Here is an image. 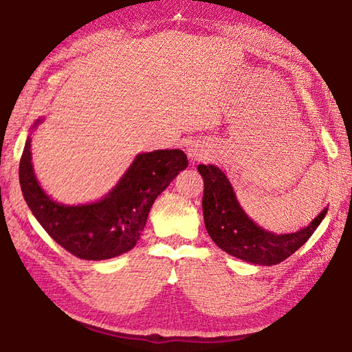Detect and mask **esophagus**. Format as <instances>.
I'll return each instance as SVG.
<instances>
[{"label":"esophagus","mask_w":352,"mask_h":352,"mask_svg":"<svg viewBox=\"0 0 352 352\" xmlns=\"http://www.w3.org/2000/svg\"><path fill=\"white\" fill-rule=\"evenodd\" d=\"M188 155L192 162H199V160H204L207 153L204 149H201V146H198L197 144H192L188 146Z\"/></svg>","instance_id":"esophagus-1"}]
</instances>
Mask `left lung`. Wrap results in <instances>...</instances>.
Listing matches in <instances>:
<instances>
[{
  "label": "left lung",
  "mask_w": 352,
  "mask_h": 352,
  "mask_svg": "<svg viewBox=\"0 0 352 352\" xmlns=\"http://www.w3.org/2000/svg\"><path fill=\"white\" fill-rule=\"evenodd\" d=\"M204 180L203 213L212 241L230 256L261 266L278 265L309 241L328 208L295 233L275 234L257 226L239 204L227 175L214 164H199Z\"/></svg>",
  "instance_id": "obj_1"
}]
</instances>
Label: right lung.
Listing matches in <instances>:
<instances>
[{
	"mask_svg": "<svg viewBox=\"0 0 352 352\" xmlns=\"http://www.w3.org/2000/svg\"><path fill=\"white\" fill-rule=\"evenodd\" d=\"M41 122L43 118L32 129ZM188 164L182 149L140 153L106 197L66 206L47 195L37 182L28 136L19 162V184L34 218L62 248L83 260H107L138 243L154 201Z\"/></svg>",
	"mask_w": 352,
	"mask_h": 352,
	"instance_id": "1",
	"label": "right lung"
}]
</instances>
